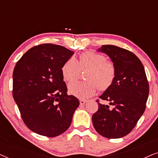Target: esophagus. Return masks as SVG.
Masks as SVG:
<instances>
[{
  "label": "esophagus",
  "instance_id": "obj_1",
  "mask_svg": "<svg viewBox=\"0 0 158 158\" xmlns=\"http://www.w3.org/2000/svg\"><path fill=\"white\" fill-rule=\"evenodd\" d=\"M86 101H87L86 100H83V99H81V100H80V103H81V105H83L86 103Z\"/></svg>",
  "mask_w": 158,
  "mask_h": 158
}]
</instances>
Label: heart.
Segmentation results:
<instances>
[{"label": "heart", "mask_w": 158, "mask_h": 158, "mask_svg": "<svg viewBox=\"0 0 158 158\" xmlns=\"http://www.w3.org/2000/svg\"><path fill=\"white\" fill-rule=\"evenodd\" d=\"M86 70L85 81L73 82L79 78L81 70ZM116 64L103 54L93 51L82 53L79 60L71 57L62 67V75L67 82L69 92L77 98L85 99L93 96L98 89L103 92L109 89L116 79Z\"/></svg>", "instance_id": "heart-1"}]
</instances>
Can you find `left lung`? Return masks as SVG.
Masks as SVG:
<instances>
[{"instance_id": "8db88e82", "label": "left lung", "mask_w": 158, "mask_h": 158, "mask_svg": "<svg viewBox=\"0 0 158 158\" xmlns=\"http://www.w3.org/2000/svg\"><path fill=\"white\" fill-rule=\"evenodd\" d=\"M99 52L107 54L116 64L114 83L99 97L109 106L101 104L92 116L99 135L116 139L128 135L143 114L149 95V83L143 64L131 52L115 45H102Z\"/></svg>"}]
</instances>
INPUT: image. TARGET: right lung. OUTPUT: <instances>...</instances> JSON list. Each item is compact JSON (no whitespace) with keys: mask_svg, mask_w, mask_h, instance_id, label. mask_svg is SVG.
<instances>
[{"mask_svg":"<svg viewBox=\"0 0 158 158\" xmlns=\"http://www.w3.org/2000/svg\"><path fill=\"white\" fill-rule=\"evenodd\" d=\"M65 47L42 44L28 50L13 73V97L30 130L48 137L64 133L80 104L67 94L62 67L73 55Z\"/></svg>","mask_w":158,"mask_h":158,"instance_id":"obj_1","label":"right lung"}]
</instances>
